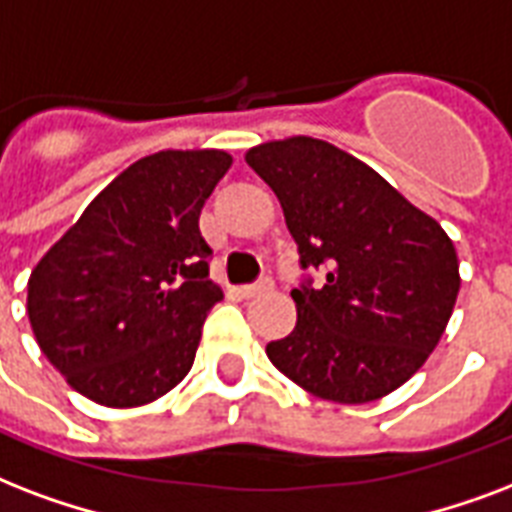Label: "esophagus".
Listing matches in <instances>:
<instances>
[{"label":"esophagus","mask_w":512,"mask_h":512,"mask_svg":"<svg viewBox=\"0 0 512 512\" xmlns=\"http://www.w3.org/2000/svg\"><path fill=\"white\" fill-rule=\"evenodd\" d=\"M269 291H272V280H269V277H261L259 283L243 285V288H240V296H243V299H253V296H261V293Z\"/></svg>","instance_id":"esophagus-1"}]
</instances>
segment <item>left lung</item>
Masks as SVG:
<instances>
[{"mask_svg":"<svg viewBox=\"0 0 512 512\" xmlns=\"http://www.w3.org/2000/svg\"><path fill=\"white\" fill-rule=\"evenodd\" d=\"M245 162L277 194L301 269L296 328L267 344L277 371L334 403L398 390L441 342L459 261L441 224L374 168L310 136L253 146Z\"/></svg>","mask_w":512,"mask_h":512,"instance_id":"obj_1","label":"left lung"}]
</instances>
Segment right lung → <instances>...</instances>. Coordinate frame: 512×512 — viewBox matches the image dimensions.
Wrapping results in <instances>:
<instances>
[{
	"mask_svg": "<svg viewBox=\"0 0 512 512\" xmlns=\"http://www.w3.org/2000/svg\"><path fill=\"white\" fill-rule=\"evenodd\" d=\"M229 165L219 149L133 162L34 267L31 328L79 395L144 406L189 374L202 323L224 299L208 280L200 211Z\"/></svg>",
	"mask_w": 512,
	"mask_h": 512,
	"instance_id": "right-lung-1",
	"label": "right lung"
}]
</instances>
